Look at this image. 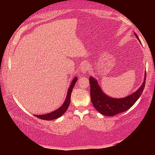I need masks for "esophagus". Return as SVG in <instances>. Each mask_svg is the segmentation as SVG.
Segmentation results:
<instances>
[{"instance_id":"1","label":"esophagus","mask_w":155,"mask_h":155,"mask_svg":"<svg viewBox=\"0 0 155 155\" xmlns=\"http://www.w3.org/2000/svg\"><path fill=\"white\" fill-rule=\"evenodd\" d=\"M79 68H80L81 72L83 74L87 73V72H88V71H89V67H88V65L87 63H82L81 64H80V67H79Z\"/></svg>"}]
</instances>
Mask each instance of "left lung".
<instances>
[{"label":"left lung","mask_w":155,"mask_h":155,"mask_svg":"<svg viewBox=\"0 0 155 155\" xmlns=\"http://www.w3.org/2000/svg\"><path fill=\"white\" fill-rule=\"evenodd\" d=\"M139 40L137 34H134ZM146 72L142 85L132 94L123 98H113L106 95L103 92L98 82L95 78L91 76L89 78L91 86V98L95 109L101 113L107 116H113L117 114L127 110L137 101L142 95L145 87Z\"/></svg>","instance_id":"8db88e82"}]
</instances>
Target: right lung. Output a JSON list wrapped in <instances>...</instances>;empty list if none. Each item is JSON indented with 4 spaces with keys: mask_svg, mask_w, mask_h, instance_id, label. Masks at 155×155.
<instances>
[{
    "mask_svg": "<svg viewBox=\"0 0 155 155\" xmlns=\"http://www.w3.org/2000/svg\"><path fill=\"white\" fill-rule=\"evenodd\" d=\"M78 80V78L75 77L73 80L70 84V86L69 87L68 89V92H67V97L65 98V100L63 105L61 106L59 109L57 110H55L53 112H50L48 114H41V115H34L36 116L37 118L42 119V120H54L56 118H58L59 117L61 116L66 110L68 109L69 104L70 103V97H71V93L72 92V89L76 84V81Z\"/></svg>",
    "mask_w": 155,
    "mask_h": 155,
    "instance_id": "obj_1",
    "label": "right lung"
}]
</instances>
